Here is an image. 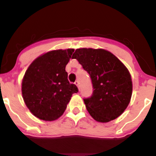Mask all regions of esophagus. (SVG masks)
Instances as JSON below:
<instances>
[{
    "label": "esophagus",
    "instance_id": "34e87169",
    "mask_svg": "<svg viewBox=\"0 0 156 156\" xmlns=\"http://www.w3.org/2000/svg\"><path fill=\"white\" fill-rule=\"evenodd\" d=\"M75 84H76L77 87H78V88L80 89V87H79V81H78V80H76V81L75 82Z\"/></svg>",
    "mask_w": 156,
    "mask_h": 156
}]
</instances>
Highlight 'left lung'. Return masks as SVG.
I'll return each instance as SVG.
<instances>
[{
  "label": "left lung",
  "instance_id": "obj_1",
  "mask_svg": "<svg viewBox=\"0 0 156 156\" xmlns=\"http://www.w3.org/2000/svg\"><path fill=\"white\" fill-rule=\"evenodd\" d=\"M72 58L78 60L92 80V94L83 98L89 114L101 122L120 116L132 95L131 78L124 64L103 49H77Z\"/></svg>",
  "mask_w": 156,
  "mask_h": 156
}]
</instances>
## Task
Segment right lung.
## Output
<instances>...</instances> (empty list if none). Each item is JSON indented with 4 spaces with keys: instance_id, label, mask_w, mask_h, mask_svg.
<instances>
[{
    "instance_id": "right-lung-1",
    "label": "right lung",
    "mask_w": 156,
    "mask_h": 156,
    "mask_svg": "<svg viewBox=\"0 0 156 156\" xmlns=\"http://www.w3.org/2000/svg\"><path fill=\"white\" fill-rule=\"evenodd\" d=\"M74 49L57 50L34 61L25 73L22 94L32 114L45 121L57 119L64 114L78 87L67 79L65 67Z\"/></svg>"
}]
</instances>
